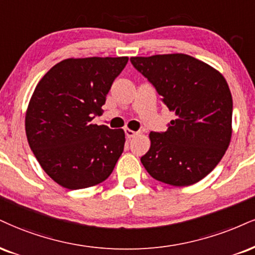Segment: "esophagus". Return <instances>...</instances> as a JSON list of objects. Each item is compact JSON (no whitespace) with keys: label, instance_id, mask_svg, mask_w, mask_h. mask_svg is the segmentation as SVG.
I'll list each match as a JSON object with an SVG mask.
<instances>
[{"label":"esophagus","instance_id":"esophagus-1","mask_svg":"<svg viewBox=\"0 0 255 255\" xmlns=\"http://www.w3.org/2000/svg\"><path fill=\"white\" fill-rule=\"evenodd\" d=\"M125 133H126V136H127L128 139H133V137H135L137 134H139V133H137V131L131 130V129H129V128H126Z\"/></svg>","mask_w":255,"mask_h":255}]
</instances>
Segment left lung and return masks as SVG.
<instances>
[{
	"instance_id": "1",
	"label": "left lung",
	"mask_w": 255,
	"mask_h": 255,
	"mask_svg": "<svg viewBox=\"0 0 255 255\" xmlns=\"http://www.w3.org/2000/svg\"><path fill=\"white\" fill-rule=\"evenodd\" d=\"M131 64L162 96L176 119L164 133H149L141 162L154 179L189 186L219 164L232 139L233 98L222 73L184 53L131 57Z\"/></svg>"
}]
</instances>
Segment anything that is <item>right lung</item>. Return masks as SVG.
Instances as JSON below:
<instances>
[{"mask_svg":"<svg viewBox=\"0 0 255 255\" xmlns=\"http://www.w3.org/2000/svg\"><path fill=\"white\" fill-rule=\"evenodd\" d=\"M128 57L69 58L40 79L26 110L29 147L42 170L69 190L106 180L121 157L125 131L91 124Z\"/></svg>","mask_w":255,"mask_h":255,"instance_id":"add662e5","label":"right lung"}]
</instances>
